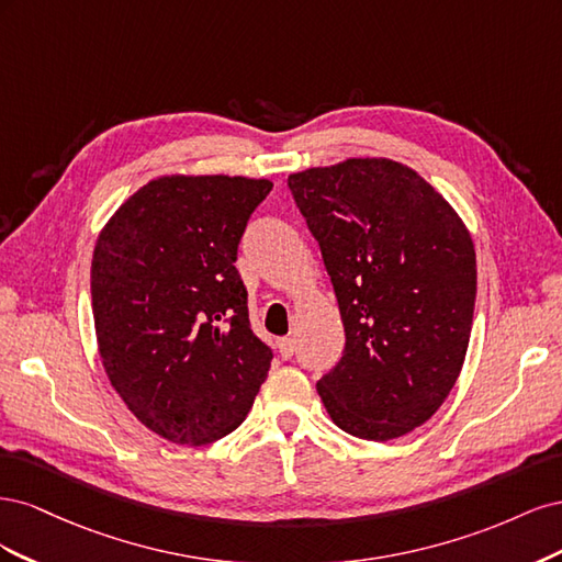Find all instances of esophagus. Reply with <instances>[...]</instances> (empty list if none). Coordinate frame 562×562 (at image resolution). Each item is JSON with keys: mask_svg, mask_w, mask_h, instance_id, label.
I'll list each match as a JSON object with an SVG mask.
<instances>
[{"mask_svg": "<svg viewBox=\"0 0 562 562\" xmlns=\"http://www.w3.org/2000/svg\"><path fill=\"white\" fill-rule=\"evenodd\" d=\"M277 349H279V353H281V359H293V353H295V339H293V337L279 339Z\"/></svg>", "mask_w": 562, "mask_h": 562, "instance_id": "esophagus-1", "label": "esophagus"}]
</instances>
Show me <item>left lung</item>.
<instances>
[{"instance_id": "1", "label": "left lung", "mask_w": 562, "mask_h": 562, "mask_svg": "<svg viewBox=\"0 0 562 562\" xmlns=\"http://www.w3.org/2000/svg\"><path fill=\"white\" fill-rule=\"evenodd\" d=\"M345 323L342 359L316 382L339 429L391 440L427 422L462 370L475 252L462 220L413 168L349 159L288 176Z\"/></svg>"}]
</instances>
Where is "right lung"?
Listing matches in <instances>:
<instances>
[{
  "label": "right lung",
  "mask_w": 562,
  "mask_h": 562,
  "mask_svg": "<svg viewBox=\"0 0 562 562\" xmlns=\"http://www.w3.org/2000/svg\"><path fill=\"white\" fill-rule=\"evenodd\" d=\"M269 192V180L159 178L98 236L100 359L128 411L178 446H206L239 427L274 359L250 328L234 265Z\"/></svg>",
  "instance_id": "right-lung-1"
}]
</instances>
